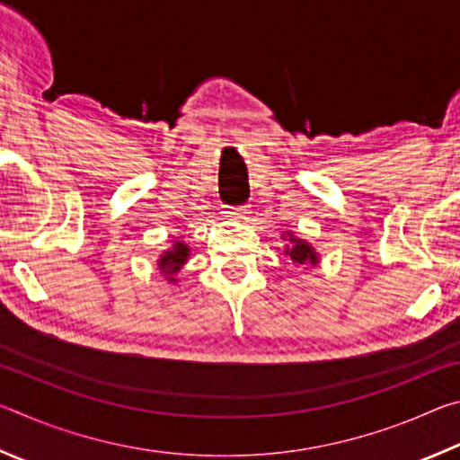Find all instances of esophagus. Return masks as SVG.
Segmentation results:
<instances>
[{
	"instance_id": "1",
	"label": "esophagus",
	"mask_w": 460,
	"mask_h": 460,
	"mask_svg": "<svg viewBox=\"0 0 460 460\" xmlns=\"http://www.w3.org/2000/svg\"><path fill=\"white\" fill-rule=\"evenodd\" d=\"M225 217H229V219H245L247 213H249V207L247 205H241V207H225Z\"/></svg>"
}]
</instances>
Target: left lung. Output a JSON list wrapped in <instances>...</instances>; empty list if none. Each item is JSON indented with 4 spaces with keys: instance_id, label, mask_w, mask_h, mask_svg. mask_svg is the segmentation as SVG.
Here are the masks:
<instances>
[{
    "instance_id": "obj_1",
    "label": "left lung",
    "mask_w": 460,
    "mask_h": 460,
    "mask_svg": "<svg viewBox=\"0 0 460 460\" xmlns=\"http://www.w3.org/2000/svg\"><path fill=\"white\" fill-rule=\"evenodd\" d=\"M290 241H292V247L290 245L286 247L288 258H290L294 263H313V266H314V263L318 261L314 249L310 247L308 243H305V241H300V239L290 237Z\"/></svg>"
}]
</instances>
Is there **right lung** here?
<instances>
[{"label": "right lung", "instance_id": "1", "mask_svg": "<svg viewBox=\"0 0 460 460\" xmlns=\"http://www.w3.org/2000/svg\"><path fill=\"white\" fill-rule=\"evenodd\" d=\"M189 258V247L186 243H174V247L166 252L160 258V270L164 271V276L168 278V282H174V274L181 270L182 263Z\"/></svg>", "mask_w": 460, "mask_h": 460}]
</instances>
